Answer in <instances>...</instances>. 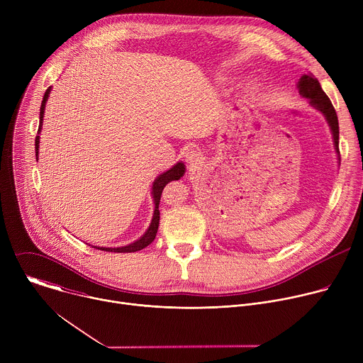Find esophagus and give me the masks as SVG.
<instances>
[{
	"instance_id": "esophagus-1",
	"label": "esophagus",
	"mask_w": 363,
	"mask_h": 363,
	"mask_svg": "<svg viewBox=\"0 0 363 363\" xmlns=\"http://www.w3.org/2000/svg\"><path fill=\"white\" fill-rule=\"evenodd\" d=\"M185 160H186V162L189 164L191 168H195V167L199 165V162H201V155H199L198 150L191 149V150H188V152L185 153Z\"/></svg>"
}]
</instances>
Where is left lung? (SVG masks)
<instances>
[{"mask_svg":"<svg viewBox=\"0 0 363 363\" xmlns=\"http://www.w3.org/2000/svg\"><path fill=\"white\" fill-rule=\"evenodd\" d=\"M297 89L300 96L308 99V103L312 105L316 111L322 112L330 126L332 135H333V142H335V149L339 155V161H340V152H339V122H337V115L336 111L332 105L330 99L328 94L323 91L319 80L313 77L312 74H304L297 83Z\"/></svg>","mask_w":363,"mask_h":363,"instance_id":"1","label":"left lung"}]
</instances>
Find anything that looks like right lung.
<instances>
[{
  "label": "right lung",
  "mask_w": 363,
  "mask_h": 363,
  "mask_svg": "<svg viewBox=\"0 0 363 363\" xmlns=\"http://www.w3.org/2000/svg\"><path fill=\"white\" fill-rule=\"evenodd\" d=\"M51 91V87H48L44 93V97H43V101H41V108H40V125H38V132H37V136H35V158H38V146H40V130H41V126H43V118H44V109H45V101L48 99V94ZM185 174V165L182 162H178L177 165H174L171 169H168L167 172L161 174L157 179H155L153 185H152V196H153V202H155V211H153V217H152V221H150V225L149 228L146 230V233L139 238L136 240L135 242L132 244H128V245H123V247H115V248H109V247H94L97 250H101V251H112V252H135V251H139L145 247H147L153 240L155 237H157V233H158V227H160V202H161V195H162V191L165 188V185L171 181H178L182 175Z\"/></svg>",
  "instance_id": "add662e5"
}]
</instances>
